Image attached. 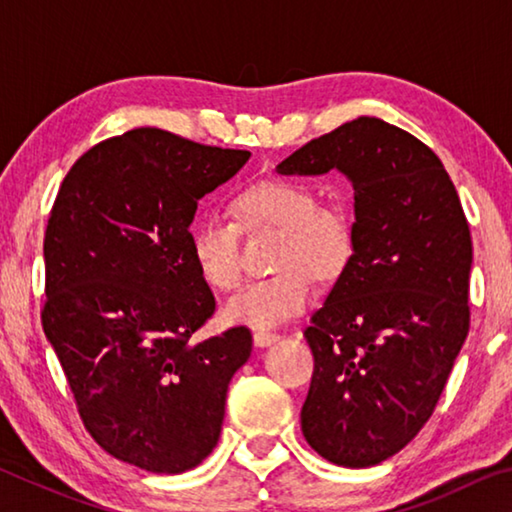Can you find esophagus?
<instances>
[{"instance_id": "esophagus-1", "label": "esophagus", "mask_w": 512, "mask_h": 512, "mask_svg": "<svg viewBox=\"0 0 512 512\" xmlns=\"http://www.w3.org/2000/svg\"><path fill=\"white\" fill-rule=\"evenodd\" d=\"M253 339H255L257 348H268V345H273L275 341H280V334L268 332V329H257V332L253 334Z\"/></svg>"}]
</instances>
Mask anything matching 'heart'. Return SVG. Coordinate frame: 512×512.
Here are the masks:
<instances>
[{
  "instance_id": "1",
  "label": "heart",
  "mask_w": 512,
  "mask_h": 512,
  "mask_svg": "<svg viewBox=\"0 0 512 512\" xmlns=\"http://www.w3.org/2000/svg\"><path fill=\"white\" fill-rule=\"evenodd\" d=\"M246 228L275 225L280 273L248 282L225 305L230 323L275 327L298 316L316 298L314 275H334L352 253V223L341 205L318 203L314 187L287 178H268L246 187L232 203ZM192 259L207 287L235 289L241 280L239 228L221 214L205 216L192 230Z\"/></svg>"
}]
</instances>
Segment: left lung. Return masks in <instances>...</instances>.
<instances>
[{
  "instance_id": "obj_1",
  "label": "left lung",
  "mask_w": 512,
  "mask_h": 512,
  "mask_svg": "<svg viewBox=\"0 0 512 512\" xmlns=\"http://www.w3.org/2000/svg\"><path fill=\"white\" fill-rule=\"evenodd\" d=\"M332 169L354 189L352 255L305 329L316 363L300 422L329 463L370 467L436 409L470 329L472 237L438 155L384 119H352L277 164Z\"/></svg>"
}]
</instances>
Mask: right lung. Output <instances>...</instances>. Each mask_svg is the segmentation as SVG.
<instances>
[{
    "instance_id": "obj_1",
    "label": "right lung",
    "mask_w": 512,
    "mask_h": 512,
    "mask_svg": "<svg viewBox=\"0 0 512 512\" xmlns=\"http://www.w3.org/2000/svg\"><path fill=\"white\" fill-rule=\"evenodd\" d=\"M248 158L135 128L74 162L49 216L42 329L85 429L146 472L180 474L212 454L253 350L248 327L192 341L216 300L189 244L198 201Z\"/></svg>"
}]
</instances>
